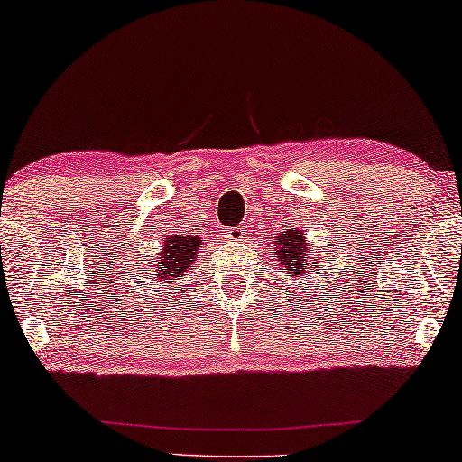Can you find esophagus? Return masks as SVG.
Wrapping results in <instances>:
<instances>
[{
    "label": "esophagus",
    "mask_w": 462,
    "mask_h": 462,
    "mask_svg": "<svg viewBox=\"0 0 462 462\" xmlns=\"http://www.w3.org/2000/svg\"><path fill=\"white\" fill-rule=\"evenodd\" d=\"M224 238L228 240V243H232V245L243 243V240L246 238L245 226H234V228H226V230H224Z\"/></svg>",
    "instance_id": "esophagus-1"
}]
</instances>
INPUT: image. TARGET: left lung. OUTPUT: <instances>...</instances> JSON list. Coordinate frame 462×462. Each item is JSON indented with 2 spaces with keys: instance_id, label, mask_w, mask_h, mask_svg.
<instances>
[{
  "instance_id": "left-lung-1",
  "label": "left lung",
  "mask_w": 462,
  "mask_h": 462,
  "mask_svg": "<svg viewBox=\"0 0 462 462\" xmlns=\"http://www.w3.org/2000/svg\"><path fill=\"white\" fill-rule=\"evenodd\" d=\"M273 246L275 254H278V263L294 278H302V275H307V270L318 267V257L315 254L319 253V249L313 251L305 236H302V232L297 228L280 234Z\"/></svg>"
}]
</instances>
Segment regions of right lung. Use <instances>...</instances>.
<instances>
[{
	"instance_id": "right-lung-1",
	"label": "right lung",
	"mask_w": 462,
	"mask_h": 462,
	"mask_svg": "<svg viewBox=\"0 0 462 462\" xmlns=\"http://www.w3.org/2000/svg\"><path fill=\"white\" fill-rule=\"evenodd\" d=\"M199 238L192 234H174L165 240L160 259L153 270L157 280H165V284H171L174 280H180L187 273L192 263L197 261Z\"/></svg>"
}]
</instances>
